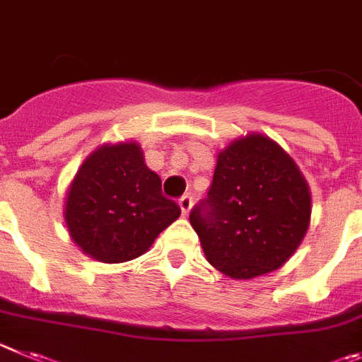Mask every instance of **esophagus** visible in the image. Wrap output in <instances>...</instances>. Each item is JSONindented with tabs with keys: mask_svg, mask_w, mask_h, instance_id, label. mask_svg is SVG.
Instances as JSON below:
<instances>
[{
	"mask_svg": "<svg viewBox=\"0 0 362 362\" xmlns=\"http://www.w3.org/2000/svg\"><path fill=\"white\" fill-rule=\"evenodd\" d=\"M178 205H180L182 214H184V216H187L189 211H191V207H193V197H191V194H185V197H182L180 200H178Z\"/></svg>",
	"mask_w": 362,
	"mask_h": 362,
	"instance_id": "34e87169",
	"label": "esophagus"
}]
</instances>
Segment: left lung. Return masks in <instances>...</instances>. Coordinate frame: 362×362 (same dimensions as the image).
<instances>
[{
	"instance_id": "left-lung-1",
	"label": "left lung",
	"mask_w": 362,
	"mask_h": 362,
	"mask_svg": "<svg viewBox=\"0 0 362 362\" xmlns=\"http://www.w3.org/2000/svg\"><path fill=\"white\" fill-rule=\"evenodd\" d=\"M310 213V187L291 155L270 136L247 133L218 153L213 185L189 221L214 269L252 279L291 259Z\"/></svg>"
}]
</instances>
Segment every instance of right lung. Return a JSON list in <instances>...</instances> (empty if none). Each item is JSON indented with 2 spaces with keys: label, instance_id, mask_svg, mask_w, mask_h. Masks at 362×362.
<instances>
[{
  "label": "right lung",
  "instance_id": "right-lung-1",
  "mask_svg": "<svg viewBox=\"0 0 362 362\" xmlns=\"http://www.w3.org/2000/svg\"><path fill=\"white\" fill-rule=\"evenodd\" d=\"M160 185L139 142L99 146L68 185L63 209L68 234L97 262L139 258L180 216V207L162 194Z\"/></svg>",
  "mask_w": 362,
  "mask_h": 362
}]
</instances>
